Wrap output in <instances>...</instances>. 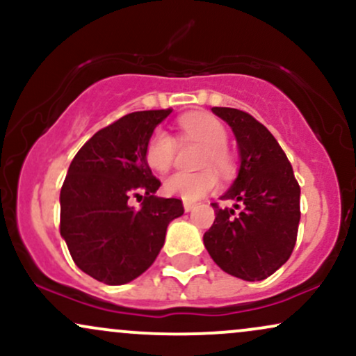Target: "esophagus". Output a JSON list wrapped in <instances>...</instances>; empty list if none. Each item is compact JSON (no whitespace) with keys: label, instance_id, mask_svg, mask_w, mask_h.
Returning a JSON list of instances; mask_svg holds the SVG:
<instances>
[{"label":"esophagus","instance_id":"esophagus-1","mask_svg":"<svg viewBox=\"0 0 356 356\" xmlns=\"http://www.w3.org/2000/svg\"><path fill=\"white\" fill-rule=\"evenodd\" d=\"M194 207H195V202H187V201L184 202V211L186 212H191Z\"/></svg>","mask_w":356,"mask_h":356}]
</instances>
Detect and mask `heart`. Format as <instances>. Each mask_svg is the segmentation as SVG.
Masks as SVG:
<instances>
[{
  "label": "heart",
  "instance_id": "1",
  "mask_svg": "<svg viewBox=\"0 0 356 356\" xmlns=\"http://www.w3.org/2000/svg\"><path fill=\"white\" fill-rule=\"evenodd\" d=\"M179 129L184 137L204 145L199 165L214 167L219 172L226 174L231 169V155L227 152V130L219 118L194 113L179 120ZM175 140L164 129H155L145 144V162L157 172H165L174 164ZM218 187V177L211 170L197 174L175 172L164 181L165 194L192 202L204 197Z\"/></svg>",
  "mask_w": 356,
  "mask_h": 356
}]
</instances>
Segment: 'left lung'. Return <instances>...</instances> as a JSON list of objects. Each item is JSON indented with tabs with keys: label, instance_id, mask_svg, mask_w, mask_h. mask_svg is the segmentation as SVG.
<instances>
[{
	"label": "left lung",
	"instance_id": "left-lung-1",
	"mask_svg": "<svg viewBox=\"0 0 356 356\" xmlns=\"http://www.w3.org/2000/svg\"><path fill=\"white\" fill-rule=\"evenodd\" d=\"M212 112L231 125L241 167L238 179L220 197L232 207L212 202L216 219L204 234V246L227 275L266 280L295 249L300 184L284 150L261 122L238 108L212 107Z\"/></svg>",
	"mask_w": 356,
	"mask_h": 356
}]
</instances>
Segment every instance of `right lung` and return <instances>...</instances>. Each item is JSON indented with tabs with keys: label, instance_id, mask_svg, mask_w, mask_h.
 I'll return each instance as SVG.
<instances>
[{
	"label": "right lung",
	"instance_id": "add662e5",
	"mask_svg": "<svg viewBox=\"0 0 356 356\" xmlns=\"http://www.w3.org/2000/svg\"><path fill=\"white\" fill-rule=\"evenodd\" d=\"M172 112L145 110L99 130L73 157L60 192V234L81 271L105 284H125L159 256L181 199L157 197L161 181L145 162L147 138ZM141 206L134 210L128 201Z\"/></svg>",
	"mask_w": 356,
	"mask_h": 356
}]
</instances>
